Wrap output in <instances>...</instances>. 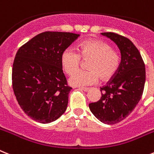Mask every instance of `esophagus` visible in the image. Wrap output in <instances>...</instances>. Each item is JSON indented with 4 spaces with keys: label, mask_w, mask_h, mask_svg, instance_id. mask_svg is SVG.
<instances>
[{
    "label": "esophagus",
    "mask_w": 154,
    "mask_h": 154,
    "mask_svg": "<svg viewBox=\"0 0 154 154\" xmlns=\"http://www.w3.org/2000/svg\"><path fill=\"white\" fill-rule=\"evenodd\" d=\"M79 89L80 90H83V91H85V92H87L90 90V88H89V87H79Z\"/></svg>",
    "instance_id": "esophagus-1"
}]
</instances>
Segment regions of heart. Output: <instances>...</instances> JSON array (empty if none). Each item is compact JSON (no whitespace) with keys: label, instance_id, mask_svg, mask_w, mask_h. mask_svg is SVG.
<instances>
[{"label":"heart","instance_id":"b5f03b06","mask_svg":"<svg viewBox=\"0 0 154 154\" xmlns=\"http://www.w3.org/2000/svg\"><path fill=\"white\" fill-rule=\"evenodd\" d=\"M90 60L88 71L75 72L81 64V59ZM61 64L67 74L71 75L69 83L75 86H90L99 79L109 81L115 75L120 65V56L106 42L99 39H88L79 44L78 53L68 47L61 55Z\"/></svg>","mask_w":154,"mask_h":154}]
</instances>
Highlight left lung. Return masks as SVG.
<instances>
[{
  "instance_id": "obj_1",
  "label": "left lung",
  "mask_w": 154,
  "mask_h": 154,
  "mask_svg": "<svg viewBox=\"0 0 154 154\" xmlns=\"http://www.w3.org/2000/svg\"><path fill=\"white\" fill-rule=\"evenodd\" d=\"M101 34L116 43L121 52V63L115 75L100 87V99L90 103L89 107L101 122L114 125L128 117L140 102L145 86V64L129 39L115 32Z\"/></svg>"
}]
</instances>
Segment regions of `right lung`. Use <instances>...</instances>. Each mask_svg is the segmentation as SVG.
<instances>
[{"instance_id":"right-lung-1","label":"right lung","mask_w":154,"mask_h":154,"mask_svg":"<svg viewBox=\"0 0 154 154\" xmlns=\"http://www.w3.org/2000/svg\"><path fill=\"white\" fill-rule=\"evenodd\" d=\"M79 34L41 32L17 51L12 68V88L18 104L32 120L47 124L66 111L68 86L61 55Z\"/></svg>"}]
</instances>
